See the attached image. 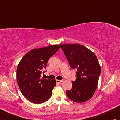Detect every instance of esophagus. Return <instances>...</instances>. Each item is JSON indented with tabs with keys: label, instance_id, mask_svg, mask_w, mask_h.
<instances>
[{
	"label": "esophagus",
	"instance_id": "1",
	"mask_svg": "<svg viewBox=\"0 0 120 120\" xmlns=\"http://www.w3.org/2000/svg\"><path fill=\"white\" fill-rule=\"evenodd\" d=\"M56 81H57V83H61L62 82V80H56Z\"/></svg>",
	"mask_w": 120,
	"mask_h": 120
}]
</instances>
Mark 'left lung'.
<instances>
[{
    "label": "left lung",
    "mask_w": 120,
    "mask_h": 120,
    "mask_svg": "<svg viewBox=\"0 0 120 120\" xmlns=\"http://www.w3.org/2000/svg\"><path fill=\"white\" fill-rule=\"evenodd\" d=\"M72 69L77 70L72 88L66 92L71 101L84 103L93 96L98 85L101 68L94 53L78 44H60Z\"/></svg>",
    "instance_id": "8db88e82"
}]
</instances>
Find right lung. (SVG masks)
Listing matches in <instances>:
<instances>
[{
  "instance_id": "obj_1",
  "label": "right lung",
  "mask_w": 120,
  "mask_h": 120,
  "mask_svg": "<svg viewBox=\"0 0 120 120\" xmlns=\"http://www.w3.org/2000/svg\"><path fill=\"white\" fill-rule=\"evenodd\" d=\"M59 45L33 49L17 66V82L22 93L30 102L41 104L48 101L56 85L55 79L41 78L49 59L57 52Z\"/></svg>"
}]
</instances>
